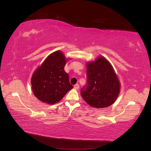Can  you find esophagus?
Wrapping results in <instances>:
<instances>
[{"label":"esophagus","instance_id":"esophagus-1","mask_svg":"<svg viewBox=\"0 0 151 151\" xmlns=\"http://www.w3.org/2000/svg\"><path fill=\"white\" fill-rule=\"evenodd\" d=\"M74 88H75V89H79V85L78 84H75V85L74 86Z\"/></svg>","mask_w":151,"mask_h":151}]
</instances>
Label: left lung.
Returning a JSON list of instances; mask_svg holds the SVG:
<instances>
[{
	"label": "left lung",
	"mask_w": 151,
	"mask_h": 151,
	"mask_svg": "<svg viewBox=\"0 0 151 151\" xmlns=\"http://www.w3.org/2000/svg\"><path fill=\"white\" fill-rule=\"evenodd\" d=\"M87 83L81 90L86 102L95 108H105L114 103L120 91L118 77L108 61L99 56L87 63Z\"/></svg>",
	"instance_id": "1"
}]
</instances>
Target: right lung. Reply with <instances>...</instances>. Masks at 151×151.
I'll return each mask as SVG.
<instances>
[{
  "mask_svg": "<svg viewBox=\"0 0 151 151\" xmlns=\"http://www.w3.org/2000/svg\"><path fill=\"white\" fill-rule=\"evenodd\" d=\"M67 60L60 51L52 52L34 72L31 79L34 95L44 103L55 104L72 89L64 70Z\"/></svg>",
  "mask_w": 151,
  "mask_h": 151,
  "instance_id": "right-lung-1",
  "label": "right lung"
}]
</instances>
